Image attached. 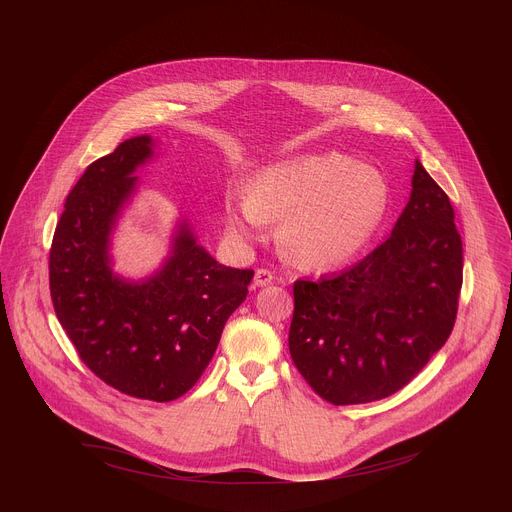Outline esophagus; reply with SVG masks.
I'll return each mask as SVG.
<instances>
[{"instance_id":"obj_1","label":"esophagus","mask_w":512,"mask_h":512,"mask_svg":"<svg viewBox=\"0 0 512 512\" xmlns=\"http://www.w3.org/2000/svg\"><path fill=\"white\" fill-rule=\"evenodd\" d=\"M273 273L269 269H257L255 271V277H253V283L255 287H265V285H271L273 283Z\"/></svg>"}]
</instances>
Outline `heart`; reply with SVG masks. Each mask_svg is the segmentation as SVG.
<instances>
[{
  "instance_id": "1",
  "label": "heart",
  "mask_w": 512,
  "mask_h": 512,
  "mask_svg": "<svg viewBox=\"0 0 512 512\" xmlns=\"http://www.w3.org/2000/svg\"><path fill=\"white\" fill-rule=\"evenodd\" d=\"M389 200V184L377 168L336 152L310 154L257 174L243 204L227 200L225 227L233 239L251 241L263 223L285 218L283 251L306 265L334 267L371 241Z\"/></svg>"
}]
</instances>
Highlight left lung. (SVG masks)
<instances>
[{"label":"left lung","mask_w":512,"mask_h":512,"mask_svg":"<svg viewBox=\"0 0 512 512\" xmlns=\"http://www.w3.org/2000/svg\"><path fill=\"white\" fill-rule=\"evenodd\" d=\"M462 267L450 198L415 160L391 237L338 275L294 283L291 360L332 405L397 393L450 338Z\"/></svg>","instance_id":"left-lung-1"}]
</instances>
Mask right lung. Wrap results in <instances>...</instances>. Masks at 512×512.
Here are the masks:
<instances>
[{
	"label": "right lung",
	"mask_w": 512,
	"mask_h": 512,
	"mask_svg": "<svg viewBox=\"0 0 512 512\" xmlns=\"http://www.w3.org/2000/svg\"><path fill=\"white\" fill-rule=\"evenodd\" d=\"M154 145L150 135L125 139L85 170L66 198L48 267L56 318L81 360L109 387L164 403L196 385L253 271L218 263L180 221L154 275L113 273L111 235Z\"/></svg>",
	"instance_id": "obj_1"
}]
</instances>
